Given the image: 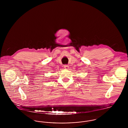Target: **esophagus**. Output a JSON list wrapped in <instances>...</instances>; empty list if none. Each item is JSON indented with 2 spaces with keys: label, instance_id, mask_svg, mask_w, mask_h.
I'll use <instances>...</instances> for the list:
<instances>
[{
  "label": "esophagus",
  "instance_id": "1",
  "mask_svg": "<svg viewBox=\"0 0 128 128\" xmlns=\"http://www.w3.org/2000/svg\"><path fill=\"white\" fill-rule=\"evenodd\" d=\"M64 68H65V69H67V70H68V66L67 65H64Z\"/></svg>",
  "mask_w": 128,
  "mask_h": 128
}]
</instances>
